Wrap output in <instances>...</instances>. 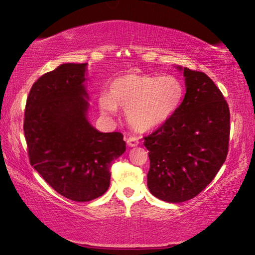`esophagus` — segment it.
Masks as SVG:
<instances>
[{
    "label": "esophagus",
    "mask_w": 255,
    "mask_h": 255,
    "mask_svg": "<svg viewBox=\"0 0 255 255\" xmlns=\"http://www.w3.org/2000/svg\"><path fill=\"white\" fill-rule=\"evenodd\" d=\"M127 142L130 147H135V146L139 145V138H138V136H134V135L128 136V138L127 139Z\"/></svg>",
    "instance_id": "esophagus-1"
}]
</instances>
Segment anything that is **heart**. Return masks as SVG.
Returning <instances> with one entry per match:
<instances>
[{"mask_svg":"<svg viewBox=\"0 0 255 255\" xmlns=\"http://www.w3.org/2000/svg\"><path fill=\"white\" fill-rule=\"evenodd\" d=\"M184 86L177 77L124 75L114 80L109 94L99 98L102 113L113 115L119 107L138 131L160 127L175 115L184 99Z\"/></svg>","mask_w":255,"mask_h":255,"instance_id":"b5f03b06","label":"heart"}]
</instances>
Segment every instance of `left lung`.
<instances>
[{"label":"left lung","mask_w":255,"mask_h":255,"mask_svg":"<svg viewBox=\"0 0 255 255\" xmlns=\"http://www.w3.org/2000/svg\"><path fill=\"white\" fill-rule=\"evenodd\" d=\"M186 93L170 120L143 136L148 149L147 186L154 197L183 202L197 197L226 161L230 110L212 79L204 72L182 69Z\"/></svg>","instance_id":"8db88e82"}]
</instances>
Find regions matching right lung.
I'll return each mask as SVG.
<instances>
[{"label": "right lung", "instance_id": "right-lung-1", "mask_svg": "<svg viewBox=\"0 0 255 255\" xmlns=\"http://www.w3.org/2000/svg\"><path fill=\"white\" fill-rule=\"evenodd\" d=\"M86 65L61 64L40 77L24 115L29 163L57 193L78 202L106 193L112 162L127 149L121 132L103 133L86 119Z\"/></svg>", "mask_w": 255, "mask_h": 255}]
</instances>
